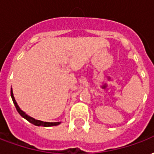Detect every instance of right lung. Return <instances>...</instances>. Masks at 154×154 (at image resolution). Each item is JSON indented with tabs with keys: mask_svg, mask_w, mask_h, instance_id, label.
<instances>
[{
	"mask_svg": "<svg viewBox=\"0 0 154 154\" xmlns=\"http://www.w3.org/2000/svg\"><path fill=\"white\" fill-rule=\"evenodd\" d=\"M11 96L12 100H13V102H14V105H15V108H16V110L19 112V114L20 115V116L23 117V118H25V119H27L29 122L31 123L33 125H35L36 126H44V127H49V126H56L58 125L61 122H44V121H41V120H38V119H35L34 118H32L28 115H26V114L23 111V110H20V108L19 107L18 104L17 102L15 101V97H14V95H13V91L11 90Z\"/></svg>",
	"mask_w": 154,
	"mask_h": 154,
	"instance_id": "add662e5",
	"label": "right lung"
}]
</instances>
